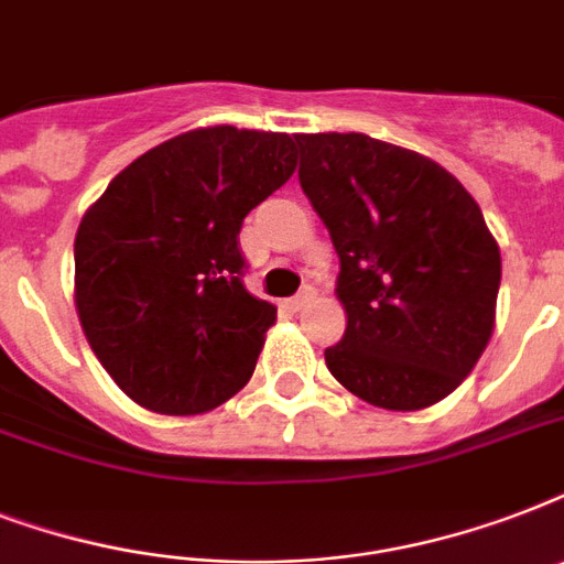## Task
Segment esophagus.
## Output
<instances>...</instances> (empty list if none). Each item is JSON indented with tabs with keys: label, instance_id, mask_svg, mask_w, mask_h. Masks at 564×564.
I'll use <instances>...</instances> for the list:
<instances>
[{
	"label": "esophagus",
	"instance_id": "esophagus-1",
	"mask_svg": "<svg viewBox=\"0 0 564 564\" xmlns=\"http://www.w3.org/2000/svg\"><path fill=\"white\" fill-rule=\"evenodd\" d=\"M313 295H316V290H313V286H304V290H301L299 295H295V299L286 301V310H292V313H299V310H304L310 304V301H313Z\"/></svg>",
	"mask_w": 564,
	"mask_h": 564
}]
</instances>
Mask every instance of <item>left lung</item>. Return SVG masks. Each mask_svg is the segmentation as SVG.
<instances>
[{
  "label": "left lung",
  "instance_id": "obj_1",
  "mask_svg": "<svg viewBox=\"0 0 564 564\" xmlns=\"http://www.w3.org/2000/svg\"><path fill=\"white\" fill-rule=\"evenodd\" d=\"M301 189L339 254L345 336L325 362L371 406L454 392L495 330L500 248L480 204L424 154L369 134H295Z\"/></svg>",
  "mask_w": 564,
  "mask_h": 564
}]
</instances>
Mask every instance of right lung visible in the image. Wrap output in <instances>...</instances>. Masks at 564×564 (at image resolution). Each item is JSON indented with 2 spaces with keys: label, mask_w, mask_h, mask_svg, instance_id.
I'll return each instance as SVG.
<instances>
[{
  "label": "right lung",
  "mask_w": 564,
  "mask_h": 564,
  "mask_svg": "<svg viewBox=\"0 0 564 564\" xmlns=\"http://www.w3.org/2000/svg\"><path fill=\"white\" fill-rule=\"evenodd\" d=\"M292 172L290 134L193 128L128 163L87 207L75 234V310L131 401L202 415L254 375L278 310L246 290L237 237Z\"/></svg>",
  "instance_id": "obj_1"
}]
</instances>
